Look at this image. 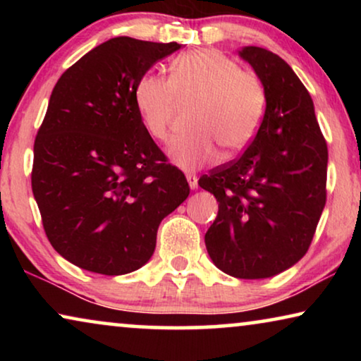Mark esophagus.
Returning <instances> with one entry per match:
<instances>
[{
	"label": "esophagus",
	"mask_w": 361,
	"mask_h": 361,
	"mask_svg": "<svg viewBox=\"0 0 361 361\" xmlns=\"http://www.w3.org/2000/svg\"><path fill=\"white\" fill-rule=\"evenodd\" d=\"M187 180H189L190 189H197L199 187V179H197L195 174H187Z\"/></svg>",
	"instance_id": "34e87169"
}]
</instances>
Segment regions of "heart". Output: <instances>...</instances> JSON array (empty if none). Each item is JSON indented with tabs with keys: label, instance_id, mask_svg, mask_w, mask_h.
I'll list each match as a JSON object with an SVG mask.
<instances>
[{
	"label": "heart",
	"instance_id": "heart-1",
	"mask_svg": "<svg viewBox=\"0 0 361 361\" xmlns=\"http://www.w3.org/2000/svg\"><path fill=\"white\" fill-rule=\"evenodd\" d=\"M179 100L195 103L194 131L177 136L169 146L182 169H197L220 157L246 149L258 135L266 113V90L259 75L241 68L216 49L180 54L171 63V77L145 73L135 87V105L149 136L171 137Z\"/></svg>",
	"mask_w": 361,
	"mask_h": 361
}]
</instances>
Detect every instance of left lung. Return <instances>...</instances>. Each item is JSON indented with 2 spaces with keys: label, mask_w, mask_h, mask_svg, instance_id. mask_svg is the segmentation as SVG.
Masks as SVG:
<instances>
[{
  "label": "left lung",
  "mask_w": 361,
  "mask_h": 361,
  "mask_svg": "<svg viewBox=\"0 0 361 361\" xmlns=\"http://www.w3.org/2000/svg\"><path fill=\"white\" fill-rule=\"evenodd\" d=\"M263 80L266 113L236 159L199 179L219 202L205 233L212 261L240 279L283 273L307 253L327 200V142L307 88L279 56L245 47Z\"/></svg>",
  "instance_id": "obj_1"
}]
</instances>
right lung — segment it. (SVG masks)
Listing matches in <instances>:
<instances>
[{
  "label": "right lung",
  "instance_id": "right-lung-1",
  "mask_svg": "<svg viewBox=\"0 0 361 361\" xmlns=\"http://www.w3.org/2000/svg\"><path fill=\"white\" fill-rule=\"evenodd\" d=\"M180 46L113 37L68 67L34 141L32 194L54 250L118 276L147 263L161 220L190 187L142 126L135 87Z\"/></svg>",
  "mask_w": 361,
  "mask_h": 361
}]
</instances>
